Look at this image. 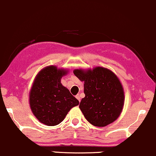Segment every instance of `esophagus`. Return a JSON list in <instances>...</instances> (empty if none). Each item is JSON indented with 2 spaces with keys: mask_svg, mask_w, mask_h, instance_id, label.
Returning <instances> with one entry per match:
<instances>
[{
  "mask_svg": "<svg viewBox=\"0 0 156 156\" xmlns=\"http://www.w3.org/2000/svg\"><path fill=\"white\" fill-rule=\"evenodd\" d=\"M76 98L78 99L79 101L80 102V101H81V98H80V94H77V95H76Z\"/></svg>",
  "mask_w": 156,
  "mask_h": 156,
  "instance_id": "esophagus-1",
  "label": "esophagus"
}]
</instances>
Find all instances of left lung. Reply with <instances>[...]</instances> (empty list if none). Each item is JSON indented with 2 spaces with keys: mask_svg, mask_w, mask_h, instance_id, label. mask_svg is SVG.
<instances>
[{
  "mask_svg": "<svg viewBox=\"0 0 156 156\" xmlns=\"http://www.w3.org/2000/svg\"><path fill=\"white\" fill-rule=\"evenodd\" d=\"M73 73L84 82L85 98L80 109L89 123L105 127L119 118L125 103L123 86L112 70L103 67L75 69Z\"/></svg>",
  "mask_w": 156,
  "mask_h": 156,
  "instance_id": "1",
  "label": "left lung"
}]
</instances>
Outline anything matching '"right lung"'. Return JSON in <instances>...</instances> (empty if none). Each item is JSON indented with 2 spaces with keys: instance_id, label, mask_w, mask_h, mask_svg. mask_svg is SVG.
<instances>
[{
  "instance_id": "obj_1",
  "label": "right lung",
  "mask_w": 156,
  "mask_h": 156,
  "mask_svg": "<svg viewBox=\"0 0 156 156\" xmlns=\"http://www.w3.org/2000/svg\"><path fill=\"white\" fill-rule=\"evenodd\" d=\"M69 70L55 65L43 67L35 76L29 93V104L34 116L48 126H57L79 101L61 83Z\"/></svg>"
}]
</instances>
